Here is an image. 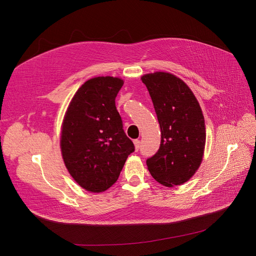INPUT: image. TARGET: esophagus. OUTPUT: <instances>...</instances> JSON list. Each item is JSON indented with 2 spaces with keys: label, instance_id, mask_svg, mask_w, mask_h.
<instances>
[{
  "label": "esophagus",
  "instance_id": "34e87169",
  "mask_svg": "<svg viewBox=\"0 0 256 256\" xmlns=\"http://www.w3.org/2000/svg\"><path fill=\"white\" fill-rule=\"evenodd\" d=\"M134 149H136V151H138V150H139V148H140V145H141L140 140H134Z\"/></svg>",
  "mask_w": 256,
  "mask_h": 256
}]
</instances>
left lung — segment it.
<instances>
[{
    "label": "left lung",
    "mask_w": 256,
    "mask_h": 256,
    "mask_svg": "<svg viewBox=\"0 0 256 256\" xmlns=\"http://www.w3.org/2000/svg\"><path fill=\"white\" fill-rule=\"evenodd\" d=\"M151 96L160 126V146L146 160L151 176L166 187L188 181L198 170L206 145L200 106L183 80L168 72L141 77Z\"/></svg>",
    "instance_id": "8db88e82"
}]
</instances>
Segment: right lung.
<instances>
[{
  "instance_id": "1",
  "label": "right lung",
  "mask_w": 256,
  "mask_h": 256,
  "mask_svg": "<svg viewBox=\"0 0 256 256\" xmlns=\"http://www.w3.org/2000/svg\"><path fill=\"white\" fill-rule=\"evenodd\" d=\"M124 83L112 76L88 80L64 116L60 144L64 166L77 184L90 192L111 187L134 150L115 106Z\"/></svg>"
}]
</instances>
